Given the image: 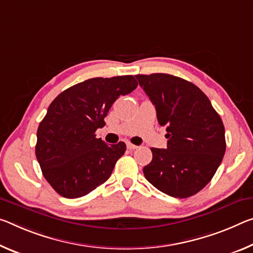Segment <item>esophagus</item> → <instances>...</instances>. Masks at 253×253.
Returning a JSON list of instances; mask_svg holds the SVG:
<instances>
[{
    "instance_id": "esophagus-1",
    "label": "esophagus",
    "mask_w": 253,
    "mask_h": 253,
    "mask_svg": "<svg viewBox=\"0 0 253 253\" xmlns=\"http://www.w3.org/2000/svg\"><path fill=\"white\" fill-rule=\"evenodd\" d=\"M127 148H128V150L133 151V150H136V148H138V146L137 145H134V144H131V143L128 142L127 143Z\"/></svg>"
}]
</instances>
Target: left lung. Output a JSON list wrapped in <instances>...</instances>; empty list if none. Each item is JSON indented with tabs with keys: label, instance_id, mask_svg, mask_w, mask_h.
<instances>
[{
	"label": "left lung",
	"instance_id": "8db88e82",
	"mask_svg": "<svg viewBox=\"0 0 253 253\" xmlns=\"http://www.w3.org/2000/svg\"><path fill=\"white\" fill-rule=\"evenodd\" d=\"M159 124L167 127V148L152 147L146 180L164 194L187 198L214 177L225 154V129L207 95L191 82L164 73L136 75Z\"/></svg>",
	"mask_w": 253,
	"mask_h": 253
}]
</instances>
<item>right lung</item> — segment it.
Segmentation results:
<instances>
[{
    "instance_id": "right-lung-1",
    "label": "right lung",
    "mask_w": 253,
    "mask_h": 253,
    "mask_svg": "<svg viewBox=\"0 0 253 253\" xmlns=\"http://www.w3.org/2000/svg\"><path fill=\"white\" fill-rule=\"evenodd\" d=\"M137 87L133 75L94 78L63 91L48 107L37 130L36 156L45 179L65 198L85 196L106 182L126 151L95 137L120 95Z\"/></svg>"
}]
</instances>
